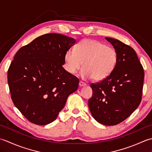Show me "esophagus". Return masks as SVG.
<instances>
[{
    "instance_id": "34e87169",
    "label": "esophagus",
    "mask_w": 152,
    "mask_h": 152,
    "mask_svg": "<svg viewBox=\"0 0 152 152\" xmlns=\"http://www.w3.org/2000/svg\"><path fill=\"white\" fill-rule=\"evenodd\" d=\"M86 86V83L83 82H81V81L79 82V86L80 87H83V86Z\"/></svg>"
}]
</instances>
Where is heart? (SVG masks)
Segmentation results:
<instances>
[{"label":"heart","mask_w":152,"mask_h":152,"mask_svg":"<svg viewBox=\"0 0 152 152\" xmlns=\"http://www.w3.org/2000/svg\"><path fill=\"white\" fill-rule=\"evenodd\" d=\"M118 56L113 48L93 39L80 41L75 50H69L64 54L65 69L75 74L83 66L80 76L83 80L93 78L101 81L110 75L117 65Z\"/></svg>","instance_id":"heart-1"}]
</instances>
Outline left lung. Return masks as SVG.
Segmentation results:
<instances>
[{
    "mask_svg": "<svg viewBox=\"0 0 152 152\" xmlns=\"http://www.w3.org/2000/svg\"><path fill=\"white\" fill-rule=\"evenodd\" d=\"M105 38L117 51L118 63L108 78L90 85L93 95L88 105L96 121L111 126L127 119L139 106L144 72L133 48L114 38Z\"/></svg>",
    "mask_w": 152,
    "mask_h": 152,
    "instance_id": "1",
    "label": "left lung"
}]
</instances>
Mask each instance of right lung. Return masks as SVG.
Returning <instances> with one entry per match:
<instances>
[{"label": "right lung", "mask_w": 152, "mask_h": 152, "mask_svg": "<svg viewBox=\"0 0 152 152\" xmlns=\"http://www.w3.org/2000/svg\"><path fill=\"white\" fill-rule=\"evenodd\" d=\"M76 43L65 35L50 33L21 48L8 70L15 107L28 121L45 125L57 119L78 79L63 69L64 54Z\"/></svg>", "instance_id": "add662e5"}]
</instances>
